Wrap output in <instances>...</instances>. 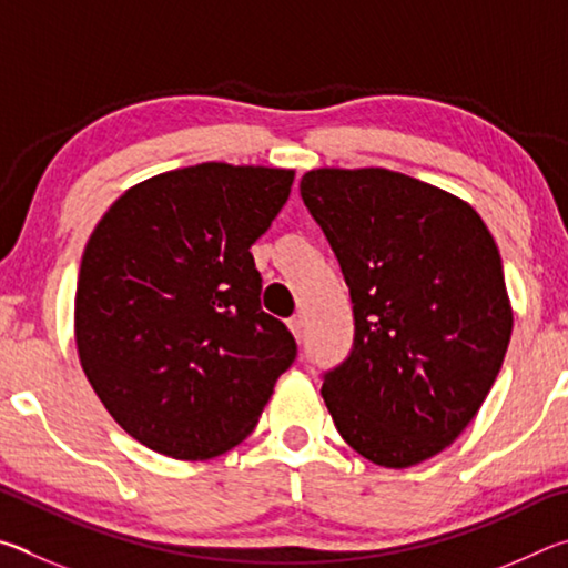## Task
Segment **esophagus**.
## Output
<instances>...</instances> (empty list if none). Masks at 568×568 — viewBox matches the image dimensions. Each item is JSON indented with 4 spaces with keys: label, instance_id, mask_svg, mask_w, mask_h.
Here are the masks:
<instances>
[{
    "label": "esophagus",
    "instance_id": "esophagus-1",
    "mask_svg": "<svg viewBox=\"0 0 568 568\" xmlns=\"http://www.w3.org/2000/svg\"><path fill=\"white\" fill-rule=\"evenodd\" d=\"M287 328H291V333L295 335L297 341L303 338V328H305V321H303V315H293L291 321H287Z\"/></svg>",
    "mask_w": 568,
    "mask_h": 568
}]
</instances>
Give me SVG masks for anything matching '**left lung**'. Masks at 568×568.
I'll list each match as a JSON object with an SVG mask.
<instances>
[{
  "label": "left lung",
  "mask_w": 568,
  "mask_h": 568,
  "mask_svg": "<svg viewBox=\"0 0 568 568\" xmlns=\"http://www.w3.org/2000/svg\"><path fill=\"white\" fill-rule=\"evenodd\" d=\"M301 197L353 303L325 406L363 458L416 466L454 444L501 371L514 313L496 240L464 200L383 168L311 170Z\"/></svg>",
  "instance_id": "left-lung-1"
}]
</instances>
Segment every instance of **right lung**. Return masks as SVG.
<instances>
[{
    "label": "right lung",
    "instance_id": "add662e5",
    "mask_svg": "<svg viewBox=\"0 0 568 568\" xmlns=\"http://www.w3.org/2000/svg\"><path fill=\"white\" fill-rule=\"evenodd\" d=\"M295 172L203 162L130 187L84 247L74 341L110 416L162 456L205 460L255 428L295 338L261 307L250 245Z\"/></svg>",
    "mask_w": 568,
    "mask_h": 568
}]
</instances>
